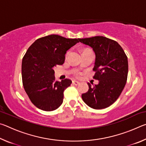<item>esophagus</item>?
Masks as SVG:
<instances>
[{
    "mask_svg": "<svg viewBox=\"0 0 146 146\" xmlns=\"http://www.w3.org/2000/svg\"><path fill=\"white\" fill-rule=\"evenodd\" d=\"M80 82H78V81H76V80H73V84L75 85V86H78Z\"/></svg>",
    "mask_w": 146,
    "mask_h": 146,
    "instance_id": "34e87169",
    "label": "esophagus"
}]
</instances>
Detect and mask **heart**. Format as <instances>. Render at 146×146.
<instances>
[{"label": "heart", "mask_w": 146, "mask_h": 146, "mask_svg": "<svg viewBox=\"0 0 146 146\" xmlns=\"http://www.w3.org/2000/svg\"><path fill=\"white\" fill-rule=\"evenodd\" d=\"M69 53H70V51H68V52L66 53V56H68V55H69ZM76 75H80V73H76Z\"/></svg>", "instance_id": "1"}]
</instances>
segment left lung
Here are the masks:
<instances>
[{
    "mask_svg": "<svg viewBox=\"0 0 146 146\" xmlns=\"http://www.w3.org/2000/svg\"><path fill=\"white\" fill-rule=\"evenodd\" d=\"M81 43L90 46L95 53L93 78L99 80L82 95V100L90 108L104 109L119 97L126 84L128 73L127 57L117 42L102 36L79 38Z\"/></svg>",
    "mask_w": 146,
    "mask_h": 146,
    "instance_id": "left-lung-1",
    "label": "left lung"
}]
</instances>
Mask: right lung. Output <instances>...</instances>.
Segmentation results:
<instances>
[{
	"label": "right lung",
	"instance_id": "add662e5",
	"mask_svg": "<svg viewBox=\"0 0 146 146\" xmlns=\"http://www.w3.org/2000/svg\"><path fill=\"white\" fill-rule=\"evenodd\" d=\"M78 40L50 35L36 40L27 50L22 62L23 83L36 108L51 111L62 104L64 91L72 81L68 78L56 81L53 68L64 64L66 51Z\"/></svg>",
	"mask_w": 146,
	"mask_h": 146
}]
</instances>
